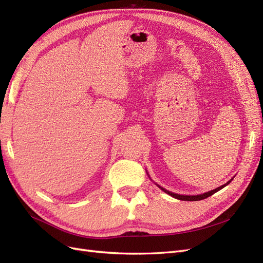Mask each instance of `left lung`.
I'll list each match as a JSON object with an SVG mask.
<instances>
[{
	"mask_svg": "<svg viewBox=\"0 0 263 263\" xmlns=\"http://www.w3.org/2000/svg\"><path fill=\"white\" fill-rule=\"evenodd\" d=\"M233 180V179H232ZM232 180L230 181H228L227 183H225L224 185H221V186H219V187H217V189H215V190H212V191H209V192H206V193H203V194H198V195H180V194H176V193H173V192H170V191H168V190H165V189H163V187H161V186H159L158 184V186L160 187L163 192H165L166 194H169L170 196H172V197H174V198H177V200H180V201H201V200H204V198H208L209 196H211V195H213L214 193H216V192H218L219 190H221L222 187H225L226 185H228L230 182H232Z\"/></svg>",
	"mask_w": 263,
	"mask_h": 263,
	"instance_id": "8db88e82",
	"label": "left lung"
}]
</instances>
